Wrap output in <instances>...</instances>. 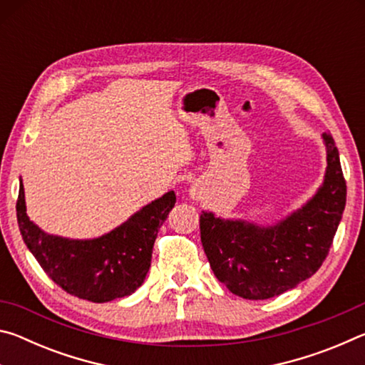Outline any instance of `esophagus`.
<instances>
[{
	"instance_id": "1",
	"label": "esophagus",
	"mask_w": 365,
	"mask_h": 365,
	"mask_svg": "<svg viewBox=\"0 0 365 365\" xmlns=\"http://www.w3.org/2000/svg\"><path fill=\"white\" fill-rule=\"evenodd\" d=\"M190 195H191V197H193V200H200V193H197L196 188H191Z\"/></svg>"
}]
</instances>
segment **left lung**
<instances>
[{"mask_svg":"<svg viewBox=\"0 0 365 365\" xmlns=\"http://www.w3.org/2000/svg\"><path fill=\"white\" fill-rule=\"evenodd\" d=\"M324 182L311 200L275 224L222 219L202 211L201 243L214 275L233 294L269 299L316 274L329 255L346 206V182L338 148L322 133Z\"/></svg>","mask_w":365,"mask_h":365,"instance_id":"1","label":"left lung"}]
</instances>
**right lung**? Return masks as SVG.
Listing matches in <instances>:
<instances>
[{"mask_svg":"<svg viewBox=\"0 0 365 365\" xmlns=\"http://www.w3.org/2000/svg\"><path fill=\"white\" fill-rule=\"evenodd\" d=\"M175 200L174 191H168L114 230L90 240L43 232L27 215L22 180L16 211L24 243L49 279L77 298L108 302L132 294L145 282L158 230Z\"/></svg>","mask_w":365,"mask_h":365,"instance_id":"add662e5","label":"right lung"}]
</instances>
